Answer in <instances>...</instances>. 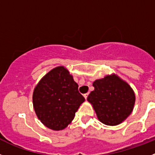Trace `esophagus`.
Segmentation results:
<instances>
[{
	"instance_id": "obj_1",
	"label": "esophagus",
	"mask_w": 155,
	"mask_h": 155,
	"mask_svg": "<svg viewBox=\"0 0 155 155\" xmlns=\"http://www.w3.org/2000/svg\"><path fill=\"white\" fill-rule=\"evenodd\" d=\"M88 95H89V94L88 93H86V94H84V98L85 99H87V97H88Z\"/></svg>"
}]
</instances>
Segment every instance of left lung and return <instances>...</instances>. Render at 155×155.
<instances>
[{"label":"left lung","instance_id":"obj_1","mask_svg":"<svg viewBox=\"0 0 155 155\" xmlns=\"http://www.w3.org/2000/svg\"><path fill=\"white\" fill-rule=\"evenodd\" d=\"M92 86L87 100L92 105L101 122L107 125H117L131 113L135 95L131 86L116 75L97 79Z\"/></svg>","mask_w":155,"mask_h":155}]
</instances>
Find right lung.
I'll use <instances>...</instances> for the list:
<instances>
[{
  "mask_svg": "<svg viewBox=\"0 0 155 155\" xmlns=\"http://www.w3.org/2000/svg\"><path fill=\"white\" fill-rule=\"evenodd\" d=\"M73 76L63 66H57L45 75L35 87L33 104L42 123L54 131L71 123L85 98L78 90Z\"/></svg>",
  "mask_w": 155,
  "mask_h": 155,
  "instance_id": "add662e5",
  "label": "right lung"
}]
</instances>
